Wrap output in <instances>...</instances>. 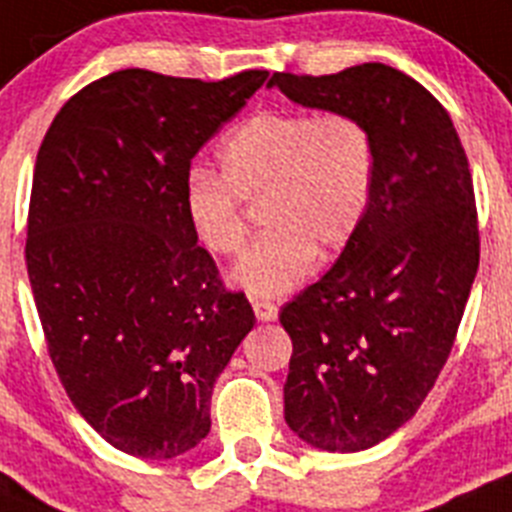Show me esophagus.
I'll return each instance as SVG.
<instances>
[{
	"instance_id": "1",
	"label": "esophagus",
	"mask_w": 512,
	"mask_h": 512,
	"mask_svg": "<svg viewBox=\"0 0 512 512\" xmlns=\"http://www.w3.org/2000/svg\"><path fill=\"white\" fill-rule=\"evenodd\" d=\"M252 311L260 321H275L278 319V306L270 301H252Z\"/></svg>"
}]
</instances>
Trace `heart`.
<instances>
[{
  "label": "heart",
  "mask_w": 512,
  "mask_h": 512,
  "mask_svg": "<svg viewBox=\"0 0 512 512\" xmlns=\"http://www.w3.org/2000/svg\"><path fill=\"white\" fill-rule=\"evenodd\" d=\"M375 186V142L344 112H260L219 147V176L196 168L183 214L206 252L229 257L247 237L239 201H260L267 229L234 262L229 280L252 298H280L308 278L321 252L352 239Z\"/></svg>",
  "instance_id": "b5f03b06"
}]
</instances>
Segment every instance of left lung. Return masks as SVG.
<instances>
[{
  "label": "left lung",
  "mask_w": 512,
  "mask_h": 512,
  "mask_svg": "<svg viewBox=\"0 0 512 512\" xmlns=\"http://www.w3.org/2000/svg\"><path fill=\"white\" fill-rule=\"evenodd\" d=\"M306 109L362 119L375 142L367 214L319 283L285 303V423L321 451H362L411 421L451 352L477 265L472 173L451 117L385 63L273 73Z\"/></svg>",
  "instance_id": "left-lung-1"
}]
</instances>
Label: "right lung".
Returning <instances> with one entry per match:
<instances>
[{
  "instance_id": "add662e5",
  "label": "right lung",
  "mask_w": 512,
  "mask_h": 512,
  "mask_svg": "<svg viewBox=\"0 0 512 512\" xmlns=\"http://www.w3.org/2000/svg\"><path fill=\"white\" fill-rule=\"evenodd\" d=\"M265 78L124 68L68 99L40 145L25 257L50 359L76 411L132 457L206 439L216 377L255 326L191 234L183 183Z\"/></svg>"
}]
</instances>
